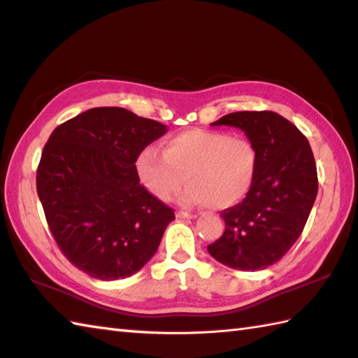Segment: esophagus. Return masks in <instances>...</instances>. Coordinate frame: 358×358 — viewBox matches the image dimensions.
Here are the masks:
<instances>
[{
	"mask_svg": "<svg viewBox=\"0 0 358 358\" xmlns=\"http://www.w3.org/2000/svg\"><path fill=\"white\" fill-rule=\"evenodd\" d=\"M176 217H179V220H194V217H198V215L188 213V211H178Z\"/></svg>",
	"mask_w": 358,
	"mask_h": 358,
	"instance_id": "1",
	"label": "esophagus"
}]
</instances>
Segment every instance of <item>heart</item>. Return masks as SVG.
Instances as JSON below:
<instances>
[{
	"mask_svg": "<svg viewBox=\"0 0 358 358\" xmlns=\"http://www.w3.org/2000/svg\"><path fill=\"white\" fill-rule=\"evenodd\" d=\"M258 151L245 137L225 131L189 129L141 151L136 170L142 185L160 201H169L187 182L180 201L187 206L207 203L222 210L243 201L253 185Z\"/></svg>",
	"mask_w": 358,
	"mask_h": 358,
	"instance_id": "heart-1",
	"label": "heart"
}]
</instances>
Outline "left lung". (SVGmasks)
<instances>
[{
	"instance_id": "obj_1",
	"label": "left lung",
	"mask_w": 358,
	"mask_h": 358,
	"mask_svg": "<svg viewBox=\"0 0 358 358\" xmlns=\"http://www.w3.org/2000/svg\"><path fill=\"white\" fill-rule=\"evenodd\" d=\"M244 131L258 151L253 185L244 201L224 210L222 236L207 247L221 264L262 271L280 261L300 238L318 192L308 138L273 111H239L210 123Z\"/></svg>"
}]
</instances>
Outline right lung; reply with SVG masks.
I'll return each instance as SVG.
<instances>
[{
  "label": "right lung",
  "mask_w": 358,
  "mask_h": 358,
  "mask_svg": "<svg viewBox=\"0 0 358 358\" xmlns=\"http://www.w3.org/2000/svg\"><path fill=\"white\" fill-rule=\"evenodd\" d=\"M169 128L125 108H92L50 134L36 193L64 257L92 278L122 280L156 253L174 211L141 185L136 160Z\"/></svg>",
  "instance_id": "obj_1"
}]
</instances>
